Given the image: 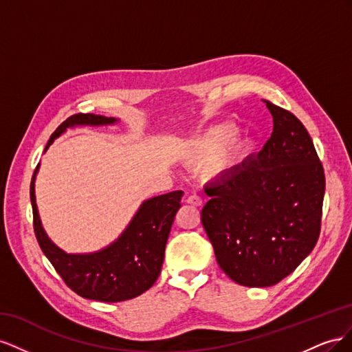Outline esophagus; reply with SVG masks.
<instances>
[{
  "label": "esophagus",
  "mask_w": 352,
  "mask_h": 352,
  "mask_svg": "<svg viewBox=\"0 0 352 352\" xmlns=\"http://www.w3.org/2000/svg\"><path fill=\"white\" fill-rule=\"evenodd\" d=\"M186 202H188V204H190V206L201 207V206H202V202H204V199H202V197H199V195L194 194V195H189V197L186 198Z\"/></svg>",
  "instance_id": "34e87169"
}]
</instances>
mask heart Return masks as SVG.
I'll return each mask as SVG.
<instances>
[{"label":"heart","mask_w":352,"mask_h":352,"mask_svg":"<svg viewBox=\"0 0 352 352\" xmlns=\"http://www.w3.org/2000/svg\"><path fill=\"white\" fill-rule=\"evenodd\" d=\"M238 127L229 122L212 126L195 144L192 158L199 160V162H207V160L217 157L228 146L225 154L221 155L220 166L229 170L235 168L254 150V142L251 140H236L233 142Z\"/></svg>","instance_id":"1"}]
</instances>
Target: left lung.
Instances as JSON below:
<instances>
[{"label": "left lung", "mask_w": 352, "mask_h": 352, "mask_svg": "<svg viewBox=\"0 0 352 352\" xmlns=\"http://www.w3.org/2000/svg\"><path fill=\"white\" fill-rule=\"evenodd\" d=\"M273 132L263 150L220 182L201 221L217 263L243 286H272L291 274L316 247L322 228L324 170L304 124L265 101Z\"/></svg>", "instance_id": "obj_1"}]
</instances>
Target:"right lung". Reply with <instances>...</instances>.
<instances>
[{
  "label": "right lung",
  "instance_id": "add662e5",
  "mask_svg": "<svg viewBox=\"0 0 352 352\" xmlns=\"http://www.w3.org/2000/svg\"><path fill=\"white\" fill-rule=\"evenodd\" d=\"M113 117L78 113L63 122L51 135L47 148L67 127L78 124H113ZM39 167V164H38ZM30 182L34 230L39 247L52 267L73 292L102 302H120L144 294L155 283L164 260L170 229L180 208L182 190H173L144 201L129 226L107 248L92 254H67L47 236L35 201V176Z\"/></svg>",
  "mask_w": 352,
  "mask_h": 352
}]
</instances>
